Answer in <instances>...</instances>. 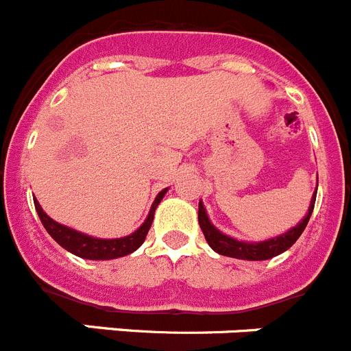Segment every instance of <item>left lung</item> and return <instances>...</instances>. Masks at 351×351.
<instances>
[{
  "label": "left lung",
  "instance_id": "8db88e82",
  "mask_svg": "<svg viewBox=\"0 0 351 351\" xmlns=\"http://www.w3.org/2000/svg\"><path fill=\"white\" fill-rule=\"evenodd\" d=\"M315 199H317V194L311 197V204H309L308 215L304 217L302 222H299V226H295L293 229H290L285 234L278 236V238L267 239V241L261 243H245L238 241V239H232L229 236L222 234L219 229H215L211 226V222L208 220V215L204 211L203 203H199V211H197V220L199 226H201V230H203L204 238H206L208 245L213 248L217 254L226 255V257H234L241 258V261H266V258L276 257L282 252L289 250L293 243L298 241L299 236L302 234V230L306 229L309 222V217L313 213L315 208Z\"/></svg>",
  "mask_w": 351,
  "mask_h": 351
}]
</instances>
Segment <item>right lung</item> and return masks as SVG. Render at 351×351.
Segmentation results:
<instances>
[{"instance_id": "add662e5", "label": "right lung", "mask_w": 351, "mask_h": 351, "mask_svg": "<svg viewBox=\"0 0 351 351\" xmlns=\"http://www.w3.org/2000/svg\"><path fill=\"white\" fill-rule=\"evenodd\" d=\"M164 194H166V189H164L162 192H159V195L156 197V201H154L152 208H150V213H148L143 226H141L136 232H132V234L119 239L90 238V236L82 234V232H77V230L69 229V227H64L61 226V223L53 222L49 215L42 210V206L38 204L36 199H34V208H36L38 217L42 220L47 232H49L62 248H66L68 252H71V254L78 255V257L82 258H90V261H110V258L124 257V255L132 254V252L140 248L141 243L147 238L148 229L152 226L154 213H156L157 204L162 201Z\"/></svg>"}]
</instances>
